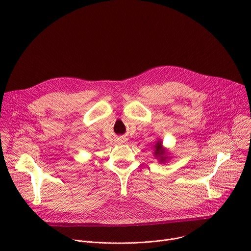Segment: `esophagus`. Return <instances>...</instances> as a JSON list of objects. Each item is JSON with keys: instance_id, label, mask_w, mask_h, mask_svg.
I'll return each mask as SVG.
<instances>
[{"instance_id": "esophagus-1", "label": "esophagus", "mask_w": 251, "mask_h": 251, "mask_svg": "<svg viewBox=\"0 0 251 251\" xmlns=\"http://www.w3.org/2000/svg\"><path fill=\"white\" fill-rule=\"evenodd\" d=\"M119 141H120L121 143H124V142H126V141H127V139H126V138H124V137H121L120 139H119Z\"/></svg>"}]
</instances>
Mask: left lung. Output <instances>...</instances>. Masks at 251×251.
<instances>
[{
    "instance_id": "left-lung-1",
    "label": "left lung",
    "mask_w": 251,
    "mask_h": 251,
    "mask_svg": "<svg viewBox=\"0 0 251 251\" xmlns=\"http://www.w3.org/2000/svg\"><path fill=\"white\" fill-rule=\"evenodd\" d=\"M154 155L157 157V159H159L160 161H161V163L162 162H165L166 161V159H167V156H166V152H165V150L162 148V142H156V144L154 146Z\"/></svg>"
}]
</instances>
